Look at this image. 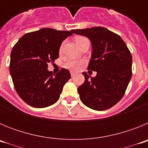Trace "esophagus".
Segmentation results:
<instances>
[{"mask_svg":"<svg viewBox=\"0 0 148 148\" xmlns=\"http://www.w3.org/2000/svg\"><path fill=\"white\" fill-rule=\"evenodd\" d=\"M70 75H71V76H72V77H73V76H74V75H75V73H74V72L71 71V72H70Z\"/></svg>","mask_w":148,"mask_h":148,"instance_id":"1","label":"esophagus"}]
</instances>
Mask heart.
<instances>
[{
  "mask_svg": "<svg viewBox=\"0 0 148 148\" xmlns=\"http://www.w3.org/2000/svg\"><path fill=\"white\" fill-rule=\"evenodd\" d=\"M87 40H88V39L85 37H83V36H78V37L75 38V42L77 43V44H78L79 47H81L82 44ZM63 47H64V44H61V47H60V49H59L60 52L62 51ZM85 63L86 61H84V60L70 59V60H68V61L65 63V66L70 70H73V71H77V70H80L81 68L82 67V66H83Z\"/></svg>",
  "mask_w": 148,
  "mask_h": 148,
  "instance_id": "obj_1",
  "label": "heart"
}]
</instances>
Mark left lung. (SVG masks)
<instances>
[{"instance_id": "1", "label": "left lung", "mask_w": 148, "mask_h": 148, "mask_svg": "<svg viewBox=\"0 0 148 148\" xmlns=\"http://www.w3.org/2000/svg\"><path fill=\"white\" fill-rule=\"evenodd\" d=\"M91 41L92 58L87 70L97 72L95 77L83 73L85 81L78 87L80 99L87 107L105 110L121 100L132 76V56L119 35L101 27L73 30Z\"/></svg>"}]
</instances>
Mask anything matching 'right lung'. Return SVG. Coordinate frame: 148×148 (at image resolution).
Returning a JSON list of instances; mask_svg holds the SVG:
<instances>
[{
    "mask_svg": "<svg viewBox=\"0 0 148 148\" xmlns=\"http://www.w3.org/2000/svg\"><path fill=\"white\" fill-rule=\"evenodd\" d=\"M71 35L73 30L43 28L23 35L13 47L10 74L17 93L27 104L43 108L58 100L70 73L61 68L55 74L48 71V64L58 58L61 43Z\"/></svg>",
    "mask_w": 148,
    "mask_h": 148,
    "instance_id": "add662e5",
    "label": "right lung"
}]
</instances>
